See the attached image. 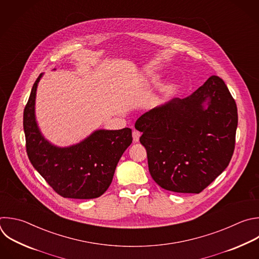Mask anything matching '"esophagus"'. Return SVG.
Listing matches in <instances>:
<instances>
[{
	"mask_svg": "<svg viewBox=\"0 0 259 259\" xmlns=\"http://www.w3.org/2000/svg\"><path fill=\"white\" fill-rule=\"evenodd\" d=\"M132 135H133V141H134V142H138V141H139V137H140L141 133H140L139 131L134 130V131H133V133H132Z\"/></svg>",
	"mask_w": 259,
	"mask_h": 259,
	"instance_id": "1",
	"label": "esophagus"
}]
</instances>
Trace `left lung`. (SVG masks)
<instances>
[{
    "label": "left lung",
    "mask_w": 259,
    "mask_h": 259,
    "mask_svg": "<svg viewBox=\"0 0 259 259\" xmlns=\"http://www.w3.org/2000/svg\"><path fill=\"white\" fill-rule=\"evenodd\" d=\"M237 125L235 100L213 75L191 96L143 114L135 128L142 132L139 140L155 183L168 191L200 193L228 166Z\"/></svg>",
    "instance_id": "8db88e82"
}]
</instances>
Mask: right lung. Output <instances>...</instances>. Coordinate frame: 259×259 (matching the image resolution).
I'll use <instances>...</instances> for the list:
<instances>
[{"mask_svg": "<svg viewBox=\"0 0 259 259\" xmlns=\"http://www.w3.org/2000/svg\"><path fill=\"white\" fill-rule=\"evenodd\" d=\"M35 80L23 113L26 152L34 168L59 195L92 199L103 195L112 183L116 166L132 143V130H98L78 144L58 147L41 135L34 115Z\"/></svg>", "mask_w": 259, "mask_h": 259, "instance_id": "obj_1", "label": "right lung"}]
</instances>
